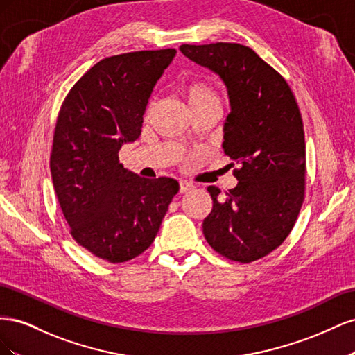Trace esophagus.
<instances>
[{"instance_id": "34e87169", "label": "esophagus", "mask_w": 355, "mask_h": 355, "mask_svg": "<svg viewBox=\"0 0 355 355\" xmlns=\"http://www.w3.org/2000/svg\"><path fill=\"white\" fill-rule=\"evenodd\" d=\"M192 188H196V187L192 185L191 182L184 180V182H180V185H179V192H180V194H184V192H188V191H191Z\"/></svg>"}]
</instances>
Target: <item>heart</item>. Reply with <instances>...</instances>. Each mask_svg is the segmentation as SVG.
Segmentation results:
<instances>
[{"instance_id":"b5f03b06","label":"heart","mask_w":355,"mask_h":355,"mask_svg":"<svg viewBox=\"0 0 355 355\" xmlns=\"http://www.w3.org/2000/svg\"><path fill=\"white\" fill-rule=\"evenodd\" d=\"M182 94L189 105L191 111H196L209 105H219V96L214 92L207 83L201 80H191L184 87H182Z\"/></svg>"}]
</instances>
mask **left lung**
Instances as JSON below:
<instances>
[{
	"label": "left lung",
	"instance_id": "8db88e82",
	"mask_svg": "<svg viewBox=\"0 0 355 355\" xmlns=\"http://www.w3.org/2000/svg\"><path fill=\"white\" fill-rule=\"evenodd\" d=\"M180 51L216 72L228 89L231 114L223 151L239 184L213 200L202 232L214 252L250 263L270 254L293 230L305 198V133L287 81L256 53L237 42L184 44Z\"/></svg>",
	"mask_w": 355,
	"mask_h": 355
}]
</instances>
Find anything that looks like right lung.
Returning <instances> with one entry per match:
<instances>
[{"instance_id": "add662e5", "label": "right lung", "mask_w": 355, "mask_h": 355, "mask_svg": "<svg viewBox=\"0 0 355 355\" xmlns=\"http://www.w3.org/2000/svg\"><path fill=\"white\" fill-rule=\"evenodd\" d=\"M175 49L105 58L73 84L58 115L50 170L72 239L99 259L120 263L153 244L178 191L171 178L145 179L118 151L141 136L154 85Z\"/></svg>"}]
</instances>
